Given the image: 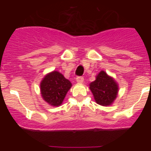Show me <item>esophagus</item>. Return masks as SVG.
Returning a JSON list of instances; mask_svg holds the SVG:
<instances>
[{"instance_id":"esophagus-1","label":"esophagus","mask_w":151,"mask_h":151,"mask_svg":"<svg viewBox=\"0 0 151 151\" xmlns=\"http://www.w3.org/2000/svg\"><path fill=\"white\" fill-rule=\"evenodd\" d=\"M76 82L78 83H82L84 82V78L83 77H77L76 78Z\"/></svg>"}]
</instances>
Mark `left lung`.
I'll return each mask as SVG.
<instances>
[{
    "label": "left lung",
    "mask_w": 151,
    "mask_h": 151,
    "mask_svg": "<svg viewBox=\"0 0 151 151\" xmlns=\"http://www.w3.org/2000/svg\"><path fill=\"white\" fill-rule=\"evenodd\" d=\"M89 88L97 104L108 106L113 104L116 99L119 85L113 77L101 70L96 76V79L90 83Z\"/></svg>",
    "instance_id": "1"
}]
</instances>
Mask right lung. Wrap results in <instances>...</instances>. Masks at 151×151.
Segmentation results:
<instances>
[{
  "instance_id": "right-lung-1",
  "label": "right lung",
  "mask_w": 151,
  "mask_h": 151,
  "mask_svg": "<svg viewBox=\"0 0 151 151\" xmlns=\"http://www.w3.org/2000/svg\"><path fill=\"white\" fill-rule=\"evenodd\" d=\"M72 83L58 71H53L45 76L41 83L40 91L44 101L52 106L62 104Z\"/></svg>"
}]
</instances>
